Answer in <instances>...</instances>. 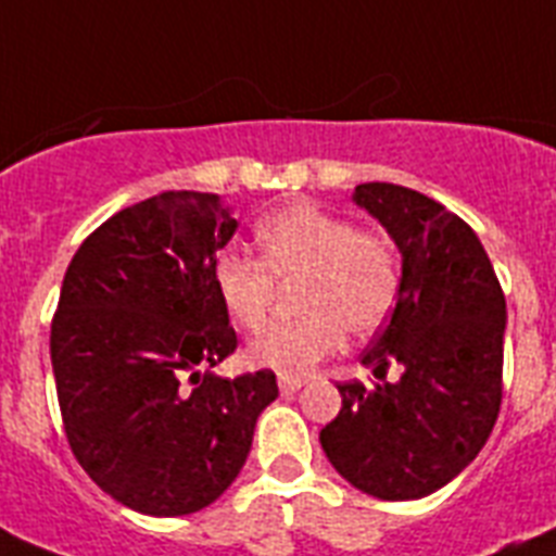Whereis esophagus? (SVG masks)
Returning a JSON list of instances; mask_svg holds the SVG:
<instances>
[{"instance_id":"34e87169","label":"esophagus","mask_w":556,"mask_h":556,"mask_svg":"<svg viewBox=\"0 0 556 556\" xmlns=\"http://www.w3.org/2000/svg\"><path fill=\"white\" fill-rule=\"evenodd\" d=\"M277 382H279V391H282V394H296V391L305 386V380H302V377H279Z\"/></svg>"}]
</instances>
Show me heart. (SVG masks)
<instances>
[{"instance_id":"obj_1","label":"heart","mask_w":556,"mask_h":556,"mask_svg":"<svg viewBox=\"0 0 556 556\" xmlns=\"http://www.w3.org/2000/svg\"><path fill=\"white\" fill-rule=\"evenodd\" d=\"M260 263L223 254L214 265V288L225 314L245 331L268 319L274 279L300 286L296 325H277L245 351L254 368L302 377L333 356L351 333H371L394 311L400 260L394 242L374 228H354L311 202H291L256 225Z\"/></svg>"}]
</instances>
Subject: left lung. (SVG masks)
I'll list each match as a JSON object with an SVG mask.
<instances>
[{"mask_svg": "<svg viewBox=\"0 0 556 556\" xmlns=\"http://www.w3.org/2000/svg\"><path fill=\"white\" fill-rule=\"evenodd\" d=\"M354 205L403 256L391 319L363 354L374 382H342L319 431L328 463L377 500H419L448 485L489 440L503 403L505 296L477 233L403 185H356ZM391 362L404 377L384 382Z\"/></svg>", "mask_w": 556, "mask_h": 556, "instance_id": "left-lung-1", "label": "left lung"}]
</instances>
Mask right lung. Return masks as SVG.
<instances>
[{"label": "right lung", "mask_w": 556, "mask_h": 556, "mask_svg": "<svg viewBox=\"0 0 556 556\" xmlns=\"http://www.w3.org/2000/svg\"><path fill=\"white\" fill-rule=\"evenodd\" d=\"M233 231L216 193H156L99 225L62 279L51 363L67 442L99 489L148 517L223 497L279 394L274 371H211L237 349L214 288Z\"/></svg>", "instance_id": "right-lung-1"}]
</instances>
